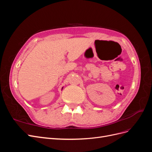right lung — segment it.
Returning <instances> with one entry per match:
<instances>
[{
	"label": "right lung",
	"instance_id": "add662e5",
	"mask_svg": "<svg viewBox=\"0 0 152 152\" xmlns=\"http://www.w3.org/2000/svg\"><path fill=\"white\" fill-rule=\"evenodd\" d=\"M62 89H63V88H62Z\"/></svg>",
	"mask_w": 152,
	"mask_h": 152
}]
</instances>
